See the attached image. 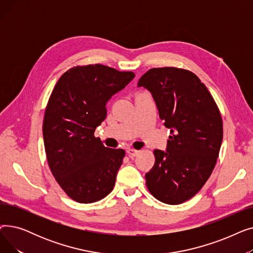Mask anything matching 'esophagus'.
I'll use <instances>...</instances> for the list:
<instances>
[{
  "label": "esophagus",
  "mask_w": 253,
  "mask_h": 253,
  "mask_svg": "<svg viewBox=\"0 0 253 253\" xmlns=\"http://www.w3.org/2000/svg\"><path fill=\"white\" fill-rule=\"evenodd\" d=\"M138 153H139V151H136V150H134V149H128V150H127V154H128V156H129L130 158H133V157L137 156Z\"/></svg>",
  "instance_id": "esophagus-1"
}]
</instances>
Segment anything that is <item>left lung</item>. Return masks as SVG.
<instances>
[{"label":"left lung","mask_w":253,"mask_h":253,"mask_svg":"<svg viewBox=\"0 0 253 253\" xmlns=\"http://www.w3.org/2000/svg\"><path fill=\"white\" fill-rule=\"evenodd\" d=\"M137 86L152 93L171 132L166 151H154L145 183L159 201L180 204L202 189L214 169L222 141L220 113L206 86L187 70L152 69Z\"/></svg>","instance_id":"obj_1"}]
</instances>
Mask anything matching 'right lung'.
<instances>
[{
    "label": "right lung",
    "instance_id": "1",
    "mask_svg": "<svg viewBox=\"0 0 253 253\" xmlns=\"http://www.w3.org/2000/svg\"><path fill=\"white\" fill-rule=\"evenodd\" d=\"M135 77L102 64L65 72L53 89L43 122L47 161L70 198L93 203L115 187L125 151L105 148L94 136L106 117V103Z\"/></svg>",
    "mask_w": 253,
    "mask_h": 253
}]
</instances>
